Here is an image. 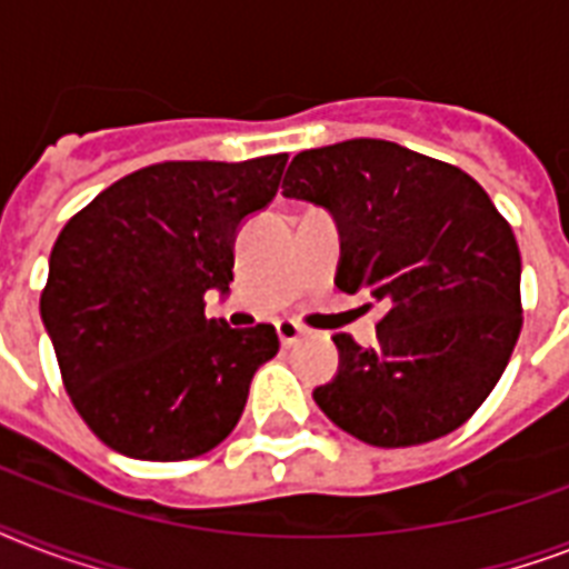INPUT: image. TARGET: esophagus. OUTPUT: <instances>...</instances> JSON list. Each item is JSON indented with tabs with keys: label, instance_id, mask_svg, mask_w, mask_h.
Masks as SVG:
<instances>
[{
	"label": "esophagus",
	"instance_id": "34e87169",
	"mask_svg": "<svg viewBox=\"0 0 569 569\" xmlns=\"http://www.w3.org/2000/svg\"><path fill=\"white\" fill-rule=\"evenodd\" d=\"M274 328H277V337H280V346H283V348L295 346V342H298V339L303 337V328H301V325H298V321L280 319L274 325Z\"/></svg>",
	"mask_w": 569,
	"mask_h": 569
}]
</instances>
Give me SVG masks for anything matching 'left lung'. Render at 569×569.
Instances as JSON below:
<instances>
[{"label": "left lung", "mask_w": 569, "mask_h": 569, "mask_svg": "<svg viewBox=\"0 0 569 569\" xmlns=\"http://www.w3.org/2000/svg\"><path fill=\"white\" fill-rule=\"evenodd\" d=\"M283 194L337 218V286L383 303L372 348L333 337L339 372L312 389L316 405L380 449L460 428L522 328L520 248L487 191L455 164L351 138L295 156Z\"/></svg>", "instance_id": "left-lung-1"}]
</instances>
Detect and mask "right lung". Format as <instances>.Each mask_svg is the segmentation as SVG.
Returning a JSON list of instances; mask_svg holds the SVG:
<instances>
[{
    "label": "right lung",
    "instance_id": "right-lung-1",
    "mask_svg": "<svg viewBox=\"0 0 569 569\" xmlns=\"http://www.w3.org/2000/svg\"><path fill=\"white\" fill-rule=\"evenodd\" d=\"M286 159L150 164L64 223L40 319L70 401L109 449L189 460L236 428L280 342L271 325L206 319L203 295L230 292L236 232L274 200Z\"/></svg>",
    "mask_w": 569,
    "mask_h": 569
}]
</instances>
